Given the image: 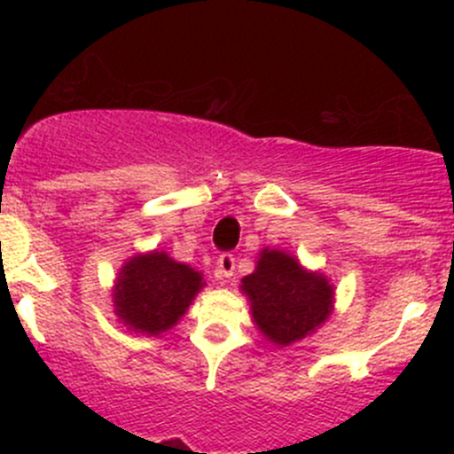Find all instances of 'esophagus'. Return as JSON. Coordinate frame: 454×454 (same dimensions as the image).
<instances>
[{
  "instance_id": "esophagus-1",
  "label": "esophagus",
  "mask_w": 454,
  "mask_h": 454,
  "mask_svg": "<svg viewBox=\"0 0 454 454\" xmlns=\"http://www.w3.org/2000/svg\"><path fill=\"white\" fill-rule=\"evenodd\" d=\"M235 274V254L223 253L217 256V277L222 278H231Z\"/></svg>"
}]
</instances>
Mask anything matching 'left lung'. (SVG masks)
Here are the masks:
<instances>
[{"label": "left lung", "mask_w": 454, "mask_h": 454, "mask_svg": "<svg viewBox=\"0 0 454 454\" xmlns=\"http://www.w3.org/2000/svg\"><path fill=\"white\" fill-rule=\"evenodd\" d=\"M253 320L278 347L303 340L333 312V286L320 272H309L283 250L263 248L253 274L241 278Z\"/></svg>", "instance_id": "left-lung-1"}]
</instances>
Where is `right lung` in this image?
Listing matches in <instances>:
<instances>
[{
    "mask_svg": "<svg viewBox=\"0 0 454 454\" xmlns=\"http://www.w3.org/2000/svg\"><path fill=\"white\" fill-rule=\"evenodd\" d=\"M204 286L198 270L153 250L122 265L114 286V308L127 329L160 336L184 316Z\"/></svg>",
    "mask_w": 454,
    "mask_h": 454,
    "instance_id": "obj_1",
    "label": "right lung"
}]
</instances>
